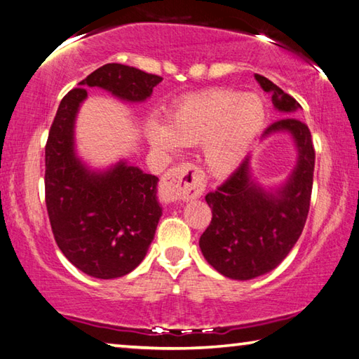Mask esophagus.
Returning a JSON list of instances; mask_svg holds the SVG:
<instances>
[{
    "instance_id": "esophagus-1",
    "label": "esophagus",
    "mask_w": 359,
    "mask_h": 359,
    "mask_svg": "<svg viewBox=\"0 0 359 359\" xmlns=\"http://www.w3.org/2000/svg\"><path fill=\"white\" fill-rule=\"evenodd\" d=\"M204 190L201 171L190 163L171 168L165 172L160 182V193L166 201L177 203L185 199L198 198Z\"/></svg>"
}]
</instances>
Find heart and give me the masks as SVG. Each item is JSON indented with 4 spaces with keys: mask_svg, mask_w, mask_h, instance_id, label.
I'll use <instances>...</instances> for the list:
<instances>
[{
    "mask_svg": "<svg viewBox=\"0 0 359 359\" xmlns=\"http://www.w3.org/2000/svg\"><path fill=\"white\" fill-rule=\"evenodd\" d=\"M266 123L263 100L255 93L210 90L185 100L169 114L168 125L150 121L149 141L171 155L204 144V161L217 175L233 172Z\"/></svg>",
    "mask_w": 359,
    "mask_h": 359,
    "instance_id": "heart-1",
    "label": "heart"
}]
</instances>
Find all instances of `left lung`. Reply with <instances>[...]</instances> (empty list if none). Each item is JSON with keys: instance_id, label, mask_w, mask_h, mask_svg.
Wrapping results in <instances>:
<instances>
[{"instance_id": "left-lung-1", "label": "left lung", "mask_w": 359, "mask_h": 359, "mask_svg": "<svg viewBox=\"0 0 359 359\" xmlns=\"http://www.w3.org/2000/svg\"><path fill=\"white\" fill-rule=\"evenodd\" d=\"M272 104L288 117L267 126L272 133H290L297 149V163L285 184L266 191L252 179L250 156L217 188L205 194L212 222L199 247L208 263L222 276L250 280L282 263L299 239L311 205L315 150L309 126L291 114L301 104L264 76L255 74Z\"/></svg>"}]
</instances>
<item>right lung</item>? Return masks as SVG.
<instances>
[{
    "label": "right lung",
    "instance_id": "right-lung-1",
    "mask_svg": "<svg viewBox=\"0 0 359 359\" xmlns=\"http://www.w3.org/2000/svg\"><path fill=\"white\" fill-rule=\"evenodd\" d=\"M163 77L118 63L101 66L60 102L46 144V205L57 245L77 269L117 278L141 264L154 241L161 205L158 177L126 161L92 171L76 155L74 123L87 87L142 102Z\"/></svg>",
    "mask_w": 359,
    "mask_h": 359
}]
</instances>
